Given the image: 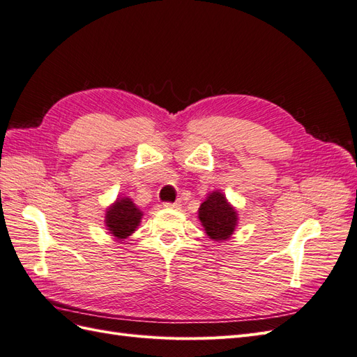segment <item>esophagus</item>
I'll return each instance as SVG.
<instances>
[{"instance_id":"esophagus-1","label":"esophagus","mask_w":357,"mask_h":357,"mask_svg":"<svg viewBox=\"0 0 357 357\" xmlns=\"http://www.w3.org/2000/svg\"><path fill=\"white\" fill-rule=\"evenodd\" d=\"M180 201H177V202H165L164 204V207H167V208H174V210H177V208H180Z\"/></svg>"}]
</instances>
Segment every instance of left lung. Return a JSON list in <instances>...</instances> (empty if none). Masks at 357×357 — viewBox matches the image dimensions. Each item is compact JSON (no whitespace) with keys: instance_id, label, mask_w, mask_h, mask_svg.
I'll return each mask as SVG.
<instances>
[{"instance_id":"obj_1","label":"left lung","mask_w":357,"mask_h":357,"mask_svg":"<svg viewBox=\"0 0 357 357\" xmlns=\"http://www.w3.org/2000/svg\"><path fill=\"white\" fill-rule=\"evenodd\" d=\"M198 219L210 240L223 243L231 238L238 226V211L223 192L213 190L199 205Z\"/></svg>"}]
</instances>
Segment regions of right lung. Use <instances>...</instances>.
<instances>
[{
    "label": "right lung",
    "mask_w": 357,
    "mask_h": 357,
    "mask_svg": "<svg viewBox=\"0 0 357 357\" xmlns=\"http://www.w3.org/2000/svg\"><path fill=\"white\" fill-rule=\"evenodd\" d=\"M143 219L139 210L128 197H119L105 210V228L116 241H123L132 235Z\"/></svg>",
    "instance_id": "obj_1"
}]
</instances>
